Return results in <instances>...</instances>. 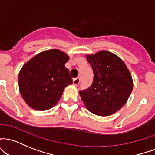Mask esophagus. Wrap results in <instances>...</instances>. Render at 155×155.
Returning <instances> with one entry per match:
<instances>
[{
	"label": "esophagus",
	"mask_w": 155,
	"mask_h": 155,
	"mask_svg": "<svg viewBox=\"0 0 155 155\" xmlns=\"http://www.w3.org/2000/svg\"><path fill=\"white\" fill-rule=\"evenodd\" d=\"M73 77H74V79H73V84H74V85H76V86H78V85L79 84V82H80V80L79 79V77H74V76H73Z\"/></svg>",
	"instance_id": "34e87169"
}]
</instances>
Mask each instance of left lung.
<instances>
[{
    "mask_svg": "<svg viewBox=\"0 0 155 155\" xmlns=\"http://www.w3.org/2000/svg\"><path fill=\"white\" fill-rule=\"evenodd\" d=\"M68 60L61 51L50 49L23 65L19 74V92L30 107L46 111L58 104L65 87L73 83L65 67Z\"/></svg>",
    "mask_w": 155,
    "mask_h": 155,
    "instance_id": "obj_1",
    "label": "left lung"
}]
</instances>
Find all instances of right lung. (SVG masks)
Here are the masks:
<instances>
[{
    "mask_svg": "<svg viewBox=\"0 0 155 155\" xmlns=\"http://www.w3.org/2000/svg\"><path fill=\"white\" fill-rule=\"evenodd\" d=\"M93 71L90 87L80 90L85 106L98 116H109L125 104L133 90L130 71L120 58L109 51H101L87 55Z\"/></svg>",
    "mask_w": 155,
    "mask_h": 155,
    "instance_id": "right-lung-1",
    "label": "right lung"
}]
</instances>
